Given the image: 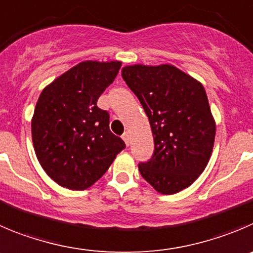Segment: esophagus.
Returning a JSON list of instances; mask_svg holds the SVG:
<instances>
[{
    "instance_id": "34e87169",
    "label": "esophagus",
    "mask_w": 253,
    "mask_h": 253,
    "mask_svg": "<svg viewBox=\"0 0 253 253\" xmlns=\"http://www.w3.org/2000/svg\"><path fill=\"white\" fill-rule=\"evenodd\" d=\"M122 140L125 141V143H126L127 146H129V143H131V136H129L128 132H125V133L122 134Z\"/></svg>"
}]
</instances>
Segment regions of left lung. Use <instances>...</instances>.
<instances>
[{"mask_svg": "<svg viewBox=\"0 0 253 253\" xmlns=\"http://www.w3.org/2000/svg\"><path fill=\"white\" fill-rule=\"evenodd\" d=\"M122 79L150 121L155 151L141 176L162 195L192 185L211 157L216 124L201 82L172 65H132Z\"/></svg>", "mask_w": 253, "mask_h": 253, "instance_id": "obj_1", "label": "left lung"}]
</instances>
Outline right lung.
Returning a JSON list of instances; mask_svg holds the SVG:
<instances>
[{"instance_id": "right-lung-1", "label": "right lung", "mask_w": 253, "mask_h": 253, "mask_svg": "<svg viewBox=\"0 0 253 253\" xmlns=\"http://www.w3.org/2000/svg\"><path fill=\"white\" fill-rule=\"evenodd\" d=\"M120 68V61H84L40 94L31 122L32 142L42 169L62 187H91L126 147L110 131L107 111L97 107Z\"/></svg>"}]
</instances>
